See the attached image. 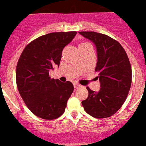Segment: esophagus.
<instances>
[{"label":"esophagus","instance_id":"34e87169","mask_svg":"<svg viewBox=\"0 0 146 146\" xmlns=\"http://www.w3.org/2000/svg\"><path fill=\"white\" fill-rule=\"evenodd\" d=\"M73 86H74V88H75V89H78V88L81 87V86H80V84H78V83H74Z\"/></svg>","mask_w":146,"mask_h":146}]
</instances>
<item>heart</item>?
Returning a JSON list of instances; mask_svg holds the SVG:
<instances>
[{
	"label": "heart",
	"instance_id": "obj_1",
	"mask_svg": "<svg viewBox=\"0 0 146 146\" xmlns=\"http://www.w3.org/2000/svg\"><path fill=\"white\" fill-rule=\"evenodd\" d=\"M88 43H86V42H84V43H82V44H80V48H81V47H84V46H86V45H88Z\"/></svg>",
	"mask_w": 146,
	"mask_h": 146
}]
</instances>
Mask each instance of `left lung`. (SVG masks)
<instances>
[{
  "mask_svg": "<svg viewBox=\"0 0 146 146\" xmlns=\"http://www.w3.org/2000/svg\"><path fill=\"white\" fill-rule=\"evenodd\" d=\"M79 33L96 45V71L101 86L98 92L87 87L89 96L82 102V106L94 117H108L121 108L129 93L132 82L129 58L121 44L112 38L95 32Z\"/></svg>",
  "mask_w": 146,
  "mask_h": 146,
  "instance_id": "obj_1",
  "label": "left lung"
}]
</instances>
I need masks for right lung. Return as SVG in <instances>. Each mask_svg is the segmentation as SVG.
<instances>
[{"instance_id": "right-lung-1", "label": "right lung", "mask_w": 146, "mask_h": 146, "mask_svg": "<svg viewBox=\"0 0 146 146\" xmlns=\"http://www.w3.org/2000/svg\"><path fill=\"white\" fill-rule=\"evenodd\" d=\"M76 32L53 33L42 35L24 48L16 70L17 89L28 108L44 120H54L65 111L73 92L70 81L50 79L49 72L59 66L63 49Z\"/></svg>"}]
</instances>
